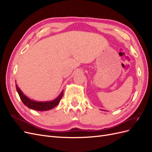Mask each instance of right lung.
Returning <instances> with one entry per match:
<instances>
[{
    "instance_id": "right-lung-1",
    "label": "right lung",
    "mask_w": 152,
    "mask_h": 152,
    "mask_svg": "<svg viewBox=\"0 0 152 152\" xmlns=\"http://www.w3.org/2000/svg\"><path fill=\"white\" fill-rule=\"evenodd\" d=\"M16 88L18 94H19L21 100L27 107L37 111H47L49 110H51L59 104L61 99L63 95V91L61 92L58 97L54 100L49 101V102H37L35 100H32L25 96L23 92L18 87V85L16 84Z\"/></svg>"
}]
</instances>
